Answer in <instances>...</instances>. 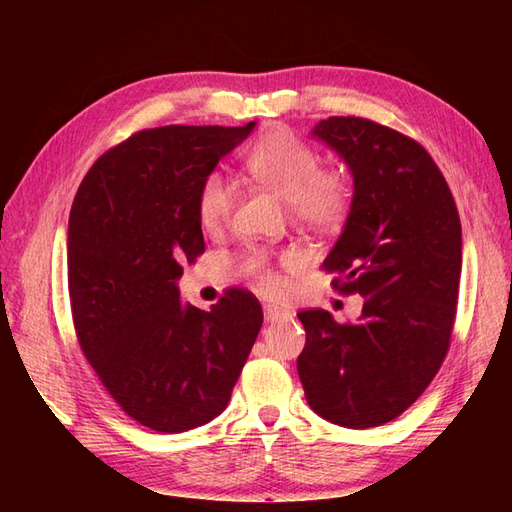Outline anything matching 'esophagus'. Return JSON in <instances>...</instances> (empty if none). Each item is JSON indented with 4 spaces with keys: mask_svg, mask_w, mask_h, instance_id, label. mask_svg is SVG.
I'll return each instance as SVG.
<instances>
[{
    "mask_svg": "<svg viewBox=\"0 0 512 512\" xmlns=\"http://www.w3.org/2000/svg\"><path fill=\"white\" fill-rule=\"evenodd\" d=\"M264 314H266V321H270V323H275V321H281V319L288 317V312L279 310V308H270V306L264 310Z\"/></svg>",
    "mask_w": 512,
    "mask_h": 512,
    "instance_id": "1",
    "label": "esophagus"
}]
</instances>
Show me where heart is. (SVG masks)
<instances>
[{
  "label": "heart",
  "mask_w": 512,
  "mask_h": 512,
  "mask_svg": "<svg viewBox=\"0 0 512 512\" xmlns=\"http://www.w3.org/2000/svg\"><path fill=\"white\" fill-rule=\"evenodd\" d=\"M246 167L253 176L275 191L301 224L317 231L339 226L352 204V182L341 171H323L321 156L288 129H275L250 149ZM237 184L222 171H211L202 178L195 209L206 231L222 228L235 209ZM246 268L266 292L281 288L270 273L268 257L262 250H248Z\"/></svg>",
  "instance_id": "obj_1"
}]
</instances>
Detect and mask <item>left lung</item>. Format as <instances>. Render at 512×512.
I'll return each instance as SVG.
<instances>
[{"instance_id": "left-lung-1", "label": "left lung", "mask_w": 512, "mask_h": 512, "mask_svg": "<svg viewBox=\"0 0 512 512\" xmlns=\"http://www.w3.org/2000/svg\"><path fill=\"white\" fill-rule=\"evenodd\" d=\"M312 136L354 178L352 206L323 270L343 295L365 299L356 323L303 310L297 372L308 405L347 429L398 418L449 352L462 270L458 206L416 140L358 116H330Z\"/></svg>"}]
</instances>
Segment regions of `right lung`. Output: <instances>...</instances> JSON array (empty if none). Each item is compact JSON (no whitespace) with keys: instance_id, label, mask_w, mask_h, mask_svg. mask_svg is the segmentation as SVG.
<instances>
[{"instance_id":"1","label":"right lung","mask_w":512,"mask_h":512,"mask_svg":"<svg viewBox=\"0 0 512 512\" xmlns=\"http://www.w3.org/2000/svg\"><path fill=\"white\" fill-rule=\"evenodd\" d=\"M244 127L145 129L94 162L70 211L76 339L129 418L160 433L226 409L264 312L231 288L206 312L180 301L182 264L204 253L195 195Z\"/></svg>"}]
</instances>
